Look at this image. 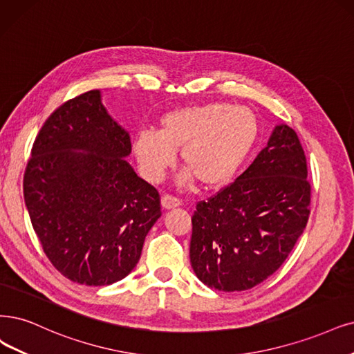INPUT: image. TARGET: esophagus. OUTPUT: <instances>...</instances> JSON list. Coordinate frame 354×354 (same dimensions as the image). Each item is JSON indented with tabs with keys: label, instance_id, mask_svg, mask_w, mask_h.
<instances>
[{
	"label": "esophagus",
	"instance_id": "obj_1",
	"mask_svg": "<svg viewBox=\"0 0 354 354\" xmlns=\"http://www.w3.org/2000/svg\"><path fill=\"white\" fill-rule=\"evenodd\" d=\"M180 204H182L180 200L176 197H172V195H163L162 197V207L166 208V210H170V208H176Z\"/></svg>",
	"mask_w": 354,
	"mask_h": 354
}]
</instances>
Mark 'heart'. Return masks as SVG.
I'll list each match as a JSON object with an SVG mask.
<instances>
[{
    "mask_svg": "<svg viewBox=\"0 0 354 354\" xmlns=\"http://www.w3.org/2000/svg\"><path fill=\"white\" fill-rule=\"evenodd\" d=\"M258 138V120L245 106L210 102L179 108L159 120V131L142 129L134 137L133 150L141 174L159 182L172 167L176 151L187 170L182 185L195 179L207 189L227 185L251 154Z\"/></svg>",
    "mask_w": 354,
    "mask_h": 354,
    "instance_id": "heart-1",
    "label": "heart"
}]
</instances>
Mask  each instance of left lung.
I'll use <instances>...</instances> for the list:
<instances>
[{"label":"left lung","instance_id":"1","mask_svg":"<svg viewBox=\"0 0 354 354\" xmlns=\"http://www.w3.org/2000/svg\"><path fill=\"white\" fill-rule=\"evenodd\" d=\"M297 134L276 125L252 165L192 216L189 258L205 286L252 289L276 272L309 218L310 184Z\"/></svg>","mask_w":354,"mask_h":354}]
</instances>
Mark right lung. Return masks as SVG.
<instances>
[{"label":"right lung","instance_id":"right-lung-1","mask_svg":"<svg viewBox=\"0 0 354 354\" xmlns=\"http://www.w3.org/2000/svg\"><path fill=\"white\" fill-rule=\"evenodd\" d=\"M129 153V134L104 109L99 90L61 104L36 136L24 203L48 259L74 283L127 277L162 216L159 192L125 160Z\"/></svg>","mask_w":354,"mask_h":354}]
</instances>
